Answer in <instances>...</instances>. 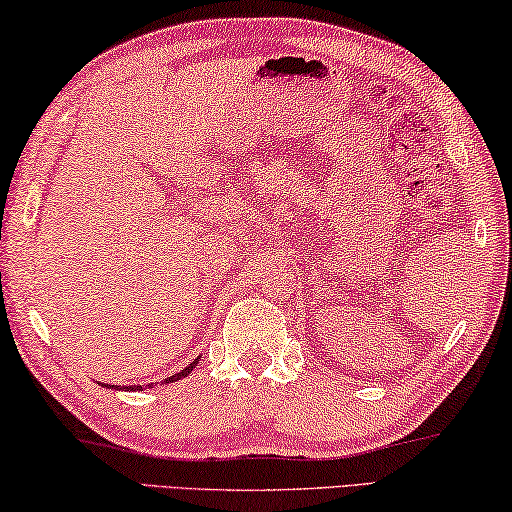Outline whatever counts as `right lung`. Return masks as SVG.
I'll list each match as a JSON object with an SVG mask.
<instances>
[{
  "label": "right lung",
  "instance_id": "add662e5",
  "mask_svg": "<svg viewBox=\"0 0 512 512\" xmlns=\"http://www.w3.org/2000/svg\"><path fill=\"white\" fill-rule=\"evenodd\" d=\"M199 358L201 356H197L195 360H192V363L190 365H186V367H183V370L181 372H177V374H172V376H167V379H165V383H174V381H179V379H183V376H188L192 370H195V365L199 363ZM104 385V388H111V385H106V383H102ZM113 388H117V390H142V385H129V388H120V385H113Z\"/></svg>",
  "mask_w": 512,
  "mask_h": 512
}]
</instances>
